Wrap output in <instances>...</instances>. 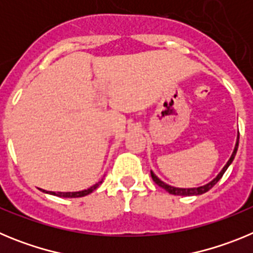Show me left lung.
Here are the masks:
<instances>
[{
    "mask_svg": "<svg viewBox=\"0 0 253 253\" xmlns=\"http://www.w3.org/2000/svg\"><path fill=\"white\" fill-rule=\"evenodd\" d=\"M238 142H240V133H238V139H237V143H236V147H234V151L233 153H232L231 158H229V161L227 162V165H225L224 167H223V169L220 171V173H219L218 176H216L215 178H214L211 182H209V184L204 185V186H200V187H193V189H180V187H173V186H169V185L165 184V182H162V181L160 180V178L157 177V176L154 175L153 172L151 171V176L152 178H153V181L156 182V184L158 185V186H161L162 189H165L167 191V193L172 194V195H181V196H191V195H202V194L207 193V191H209L211 187L214 186V185L218 182L220 178H222V176L224 175V172L227 171L228 166L231 165L232 161L234 160V156H236L237 153V149H238Z\"/></svg>",
    "mask_w": 253,
    "mask_h": 253,
    "instance_id": "obj_1",
    "label": "left lung"
}]
</instances>
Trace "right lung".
<instances>
[{
	"instance_id": "obj_1",
	"label": "right lung",
	"mask_w": 253,
	"mask_h": 253,
	"mask_svg": "<svg viewBox=\"0 0 253 253\" xmlns=\"http://www.w3.org/2000/svg\"><path fill=\"white\" fill-rule=\"evenodd\" d=\"M101 182L102 181H100V182L95 184L93 186L88 187L87 190H82V191H77V193H53V191H49V194L55 196H62V198H81V196L88 195L90 193H92L93 190H96L97 187H99V185L101 184Z\"/></svg>"
}]
</instances>
